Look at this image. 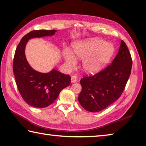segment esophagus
I'll return each instance as SVG.
<instances>
[{"label": "esophagus", "instance_id": "esophagus-1", "mask_svg": "<svg viewBox=\"0 0 146 146\" xmlns=\"http://www.w3.org/2000/svg\"><path fill=\"white\" fill-rule=\"evenodd\" d=\"M78 80V78H77V76H71V83H76V81Z\"/></svg>", "mask_w": 146, "mask_h": 146}]
</instances>
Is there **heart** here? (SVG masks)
Wrapping results in <instances>:
<instances>
[{
  "label": "heart",
  "instance_id": "heart-1",
  "mask_svg": "<svg viewBox=\"0 0 146 146\" xmlns=\"http://www.w3.org/2000/svg\"><path fill=\"white\" fill-rule=\"evenodd\" d=\"M76 56L84 60L83 66L88 74H95L101 71L110 60L114 53V47L106 41L92 38L74 43L72 45ZM63 57L69 67L76 65L77 60L70 50H63Z\"/></svg>",
  "mask_w": 146,
  "mask_h": 146
}]
</instances>
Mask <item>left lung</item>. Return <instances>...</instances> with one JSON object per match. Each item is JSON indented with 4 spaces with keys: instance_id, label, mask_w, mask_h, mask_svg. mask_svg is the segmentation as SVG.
<instances>
[{
    "instance_id": "1",
    "label": "left lung",
    "mask_w": 146,
    "mask_h": 146,
    "mask_svg": "<svg viewBox=\"0 0 146 146\" xmlns=\"http://www.w3.org/2000/svg\"><path fill=\"white\" fill-rule=\"evenodd\" d=\"M132 60L126 43L121 41L119 52L103 70L80 80L78 97L81 106L90 112L103 110L117 101L123 92L131 74Z\"/></svg>"
}]
</instances>
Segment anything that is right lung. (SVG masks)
<instances>
[{"label": "right lung", "instance_id": "obj_1", "mask_svg": "<svg viewBox=\"0 0 146 146\" xmlns=\"http://www.w3.org/2000/svg\"><path fill=\"white\" fill-rule=\"evenodd\" d=\"M56 30H35L25 35L16 48L13 70L18 89L25 103L35 108H45L53 103L60 92L70 84L71 78L52 69L41 73L29 65L25 55L28 40L34 38L50 36Z\"/></svg>", "mask_w": 146, "mask_h": 146}]
</instances>
